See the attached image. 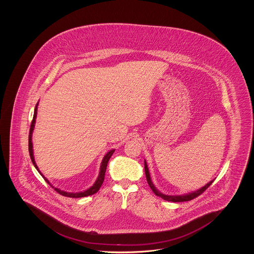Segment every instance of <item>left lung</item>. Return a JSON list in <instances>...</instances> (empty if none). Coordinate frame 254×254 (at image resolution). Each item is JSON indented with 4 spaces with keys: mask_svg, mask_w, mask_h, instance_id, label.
Returning a JSON list of instances; mask_svg holds the SVG:
<instances>
[{
    "mask_svg": "<svg viewBox=\"0 0 254 254\" xmlns=\"http://www.w3.org/2000/svg\"><path fill=\"white\" fill-rule=\"evenodd\" d=\"M145 172L147 184H148V186L150 187V189L152 190V191L154 192V194H155V195H157L159 197H161V198H163L164 200L169 201V202H186V201H190V200H192L194 198H196L197 196H199V195H201V194L203 193V192L205 191V190H206V189H207V188H208V187L213 183V181H214V180H212V181L207 183V184L205 185V187L201 188L200 190H196V191H193V192H190V193L189 194H185V195H175V196H173V195H166V194H163L162 192H160V191L158 190L157 189L154 187L153 183L151 182V179H150L149 171H148V168H147V165H146L145 160Z\"/></svg>",
    "mask_w": 254,
    "mask_h": 254,
    "instance_id": "8db88e82",
    "label": "left lung"
}]
</instances>
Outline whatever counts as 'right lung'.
<instances>
[{
    "label": "right lung",
    "mask_w": 254,
    "mask_h": 254,
    "mask_svg": "<svg viewBox=\"0 0 254 254\" xmlns=\"http://www.w3.org/2000/svg\"><path fill=\"white\" fill-rule=\"evenodd\" d=\"M37 107H38V103H37L36 107L34 109V115H33V120L31 122V126H30V129H29V136H28V150H29V155L31 158V161L34 165V167L36 168L37 170L39 171V173L43 176V178L45 179V181L47 182L48 184H49L51 187L52 185L49 183V180L42 174V172L39 170L38 167H37L36 163H35V160H34V156H33V145H32V132H33V129H34V126H35V122H36V116H37ZM115 151V149H111L110 151H109L105 157L103 159L102 163H101V168H100V172H99V176L97 178L96 182L94 183V185L92 187H90L88 190H86L83 192H76V193H73V192H66V191H64V190H61L57 188H54V190L58 192V193L62 194L64 196H66V197H70V198H81V197H85V196H89V195H92V194L96 193L97 191L100 190L101 186L103 185L104 180H105V174H106V170H107V166H108V163H109V160L110 157L112 156L113 152Z\"/></svg>",
    "instance_id": "right-lung-1"
}]
</instances>
